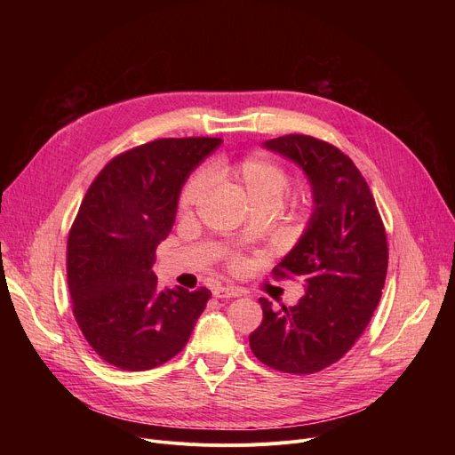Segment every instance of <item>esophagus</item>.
<instances>
[{"mask_svg":"<svg viewBox=\"0 0 455 455\" xmlns=\"http://www.w3.org/2000/svg\"><path fill=\"white\" fill-rule=\"evenodd\" d=\"M212 295L215 299H235L242 295V290L234 288V285H215V288L212 290Z\"/></svg>","mask_w":455,"mask_h":455,"instance_id":"esophagus-1","label":"esophagus"}]
</instances>
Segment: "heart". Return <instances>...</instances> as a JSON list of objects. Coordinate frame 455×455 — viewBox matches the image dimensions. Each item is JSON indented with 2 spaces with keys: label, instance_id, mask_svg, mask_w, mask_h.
Returning <instances> with one entry per match:
<instances>
[{
  "label": "heart",
  "instance_id": "heart-1",
  "mask_svg": "<svg viewBox=\"0 0 455 455\" xmlns=\"http://www.w3.org/2000/svg\"><path fill=\"white\" fill-rule=\"evenodd\" d=\"M210 177L230 184L240 191L252 208H275L280 204L290 188V175L276 162L266 156H247L235 162H220L210 167ZM208 179L203 173L191 177L180 191V212H191L199 206L206 196ZM232 266L243 264L240 256L230 258Z\"/></svg>",
  "mask_w": 455,
  "mask_h": 455
}]
</instances>
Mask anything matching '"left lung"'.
I'll return each mask as SVG.
<instances>
[{"instance_id":"left-lung-1","label":"left lung","mask_w":455,"mask_h":455,"mask_svg":"<svg viewBox=\"0 0 455 455\" xmlns=\"http://www.w3.org/2000/svg\"><path fill=\"white\" fill-rule=\"evenodd\" d=\"M295 162L312 186L314 212L297 245L273 269L304 278L299 304L273 309L249 336L261 363L290 374H314L360 339L387 275V237L371 189L354 162L331 143L304 134L264 141Z\"/></svg>"}]
</instances>
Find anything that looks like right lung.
<instances>
[{
    "label": "right lung",
    "instance_id": "obj_1",
    "mask_svg": "<svg viewBox=\"0 0 455 455\" xmlns=\"http://www.w3.org/2000/svg\"><path fill=\"white\" fill-rule=\"evenodd\" d=\"M221 138H162L112 158L68 235V288L88 345L124 371H149L188 343L212 293L160 290L155 252L189 173Z\"/></svg>",
    "mask_w": 455,
    "mask_h": 455
}]
</instances>
